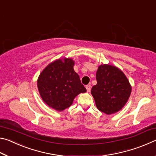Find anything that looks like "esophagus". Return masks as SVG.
Returning a JSON list of instances; mask_svg holds the SVG:
<instances>
[{
    "label": "esophagus",
    "instance_id": "34e87169",
    "mask_svg": "<svg viewBox=\"0 0 156 156\" xmlns=\"http://www.w3.org/2000/svg\"><path fill=\"white\" fill-rule=\"evenodd\" d=\"M86 89H87V91L88 92L90 91L91 90V85L90 84H87V85H86Z\"/></svg>",
    "mask_w": 156,
    "mask_h": 156
}]
</instances>
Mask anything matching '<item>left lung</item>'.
Masks as SVG:
<instances>
[{"label": "left lung", "instance_id": "obj_1", "mask_svg": "<svg viewBox=\"0 0 156 156\" xmlns=\"http://www.w3.org/2000/svg\"><path fill=\"white\" fill-rule=\"evenodd\" d=\"M97 84L91 93L96 107L107 115L118 112L125 106L131 95V87L120 69L101 65L96 72Z\"/></svg>", "mask_w": 156, "mask_h": 156}]
</instances>
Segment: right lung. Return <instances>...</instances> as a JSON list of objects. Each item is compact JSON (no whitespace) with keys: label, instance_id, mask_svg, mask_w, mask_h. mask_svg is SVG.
<instances>
[{"label":"right lung","instance_id":"add662e5","mask_svg":"<svg viewBox=\"0 0 156 156\" xmlns=\"http://www.w3.org/2000/svg\"><path fill=\"white\" fill-rule=\"evenodd\" d=\"M73 66L72 59H58L47 65L39 76L37 81L39 93L52 109L59 112L67 109L76 96L87 91Z\"/></svg>","mask_w":156,"mask_h":156}]
</instances>
